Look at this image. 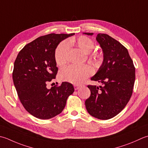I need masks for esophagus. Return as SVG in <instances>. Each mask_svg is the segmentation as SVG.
Segmentation results:
<instances>
[{"label": "esophagus", "mask_w": 148, "mask_h": 148, "mask_svg": "<svg viewBox=\"0 0 148 148\" xmlns=\"http://www.w3.org/2000/svg\"><path fill=\"white\" fill-rule=\"evenodd\" d=\"M83 86L82 85H74V89L76 90H78L81 87V86Z\"/></svg>", "instance_id": "34e87169"}]
</instances>
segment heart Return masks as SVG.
Returning <instances> with one entry per match:
<instances>
[{
    "mask_svg": "<svg viewBox=\"0 0 148 148\" xmlns=\"http://www.w3.org/2000/svg\"><path fill=\"white\" fill-rule=\"evenodd\" d=\"M69 45H75L84 53L88 54L94 48V42L90 38L81 36L77 38H71L68 44L65 42H61L57 46L54 53V58L58 66L65 65L68 61ZM90 59L95 63H99L101 54L98 52H92L90 55ZM92 73V69L88 65H70L63 69L60 73V79L64 82L79 84L83 82Z\"/></svg>",
    "mask_w": 148,
    "mask_h": 148,
    "instance_id": "heart-1",
    "label": "heart"
}]
</instances>
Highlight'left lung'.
I'll list each match as a JSON object with an SVG mask.
<instances>
[{
	"mask_svg": "<svg viewBox=\"0 0 148 148\" xmlns=\"http://www.w3.org/2000/svg\"><path fill=\"white\" fill-rule=\"evenodd\" d=\"M93 35L92 33H84ZM96 40L103 53V62L91 80L103 86L88 85L90 96L85 101L88 114L107 120L116 116L130 99L135 79V69L127 49L106 34H98Z\"/></svg>",
	"mask_w": 148,
	"mask_h": 148,
	"instance_id": "1",
	"label": "left lung"
}]
</instances>
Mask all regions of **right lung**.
Here are the masks:
<instances>
[{
  "label": "right lung",
  "instance_id": "right-lung-1",
  "mask_svg": "<svg viewBox=\"0 0 148 148\" xmlns=\"http://www.w3.org/2000/svg\"><path fill=\"white\" fill-rule=\"evenodd\" d=\"M75 34L51 33L25 45L14 61L13 80L23 106L40 119H49L60 114L66 99L74 91L73 85L63 82L60 86L47 88L55 79L58 67L54 58L59 43Z\"/></svg>",
  "mask_w": 148,
  "mask_h": 148
}]
</instances>
